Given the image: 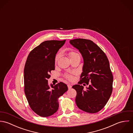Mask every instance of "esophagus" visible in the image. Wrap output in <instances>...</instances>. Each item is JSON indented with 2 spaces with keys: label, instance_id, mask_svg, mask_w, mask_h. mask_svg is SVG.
Masks as SVG:
<instances>
[{
  "label": "esophagus",
  "instance_id": "esophagus-1",
  "mask_svg": "<svg viewBox=\"0 0 133 133\" xmlns=\"http://www.w3.org/2000/svg\"><path fill=\"white\" fill-rule=\"evenodd\" d=\"M68 87L69 89H71L72 88V85L71 84H68Z\"/></svg>",
  "mask_w": 133,
  "mask_h": 133
}]
</instances>
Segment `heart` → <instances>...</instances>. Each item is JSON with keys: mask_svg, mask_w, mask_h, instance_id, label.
I'll return each mask as SVG.
<instances>
[{"mask_svg": "<svg viewBox=\"0 0 133 133\" xmlns=\"http://www.w3.org/2000/svg\"><path fill=\"white\" fill-rule=\"evenodd\" d=\"M69 57L70 58V59L73 58H75V57H80V56L79 55V54L76 52L75 51H71L69 53ZM61 56V54L60 53H58L56 54L55 58V63H56L59 59L60 58V57ZM64 77L67 79L68 80H70V81H72L73 79V76L72 74H65L64 75Z\"/></svg>", "mask_w": 133, "mask_h": 133, "instance_id": "heart-1", "label": "heart"}]
</instances>
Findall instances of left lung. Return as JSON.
<instances>
[{"instance_id":"left-lung-1","label":"left lung","mask_w":133,"mask_h":133,"mask_svg":"<svg viewBox=\"0 0 133 133\" xmlns=\"http://www.w3.org/2000/svg\"><path fill=\"white\" fill-rule=\"evenodd\" d=\"M70 42L79 50L84 60L78 84L72 87L77 92L76 104L85 112L97 113L106 105L113 91V76L109 61L105 53L91 40L77 38ZM85 83L89 87L84 90L82 84Z\"/></svg>"}]
</instances>
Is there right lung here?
I'll return each instance as SVG.
<instances>
[{
  "label": "right lung",
  "instance_id": "right-lung-1",
  "mask_svg": "<svg viewBox=\"0 0 133 133\" xmlns=\"http://www.w3.org/2000/svg\"><path fill=\"white\" fill-rule=\"evenodd\" d=\"M64 40H46L33 49L27 57L24 69V90L29 104L35 113L50 116L58 110V99L68 90L59 82L48 85L51 71L55 70V58L64 44Z\"/></svg>",
  "mask_w": 133,
  "mask_h": 133
}]
</instances>
